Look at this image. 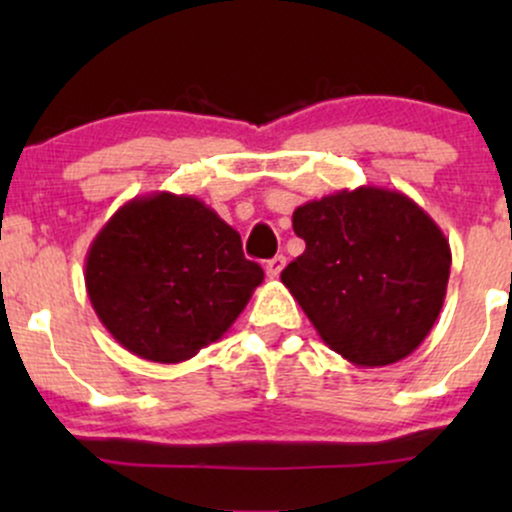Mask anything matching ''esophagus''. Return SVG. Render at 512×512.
Masks as SVG:
<instances>
[{"mask_svg": "<svg viewBox=\"0 0 512 512\" xmlns=\"http://www.w3.org/2000/svg\"><path fill=\"white\" fill-rule=\"evenodd\" d=\"M284 267H286V257L284 255H276V257H272V260H267V264H264L269 279H276V276L281 274V269H284Z\"/></svg>", "mask_w": 512, "mask_h": 512, "instance_id": "esophagus-1", "label": "esophagus"}]
</instances>
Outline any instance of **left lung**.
I'll return each mask as SVG.
<instances>
[{
    "label": "left lung",
    "mask_w": 512,
    "mask_h": 512,
    "mask_svg": "<svg viewBox=\"0 0 512 512\" xmlns=\"http://www.w3.org/2000/svg\"><path fill=\"white\" fill-rule=\"evenodd\" d=\"M305 252L281 281L320 339L358 368L419 349L448 291L445 233L399 190L361 185L293 211Z\"/></svg>",
    "instance_id": "left-lung-1"
}]
</instances>
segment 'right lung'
<instances>
[{"label":"right lung","instance_id":"obj_1","mask_svg":"<svg viewBox=\"0 0 512 512\" xmlns=\"http://www.w3.org/2000/svg\"><path fill=\"white\" fill-rule=\"evenodd\" d=\"M84 279L117 344L146 361L182 363L231 330L264 272L202 199L154 192L110 216L86 252Z\"/></svg>","mask_w":512,"mask_h":512}]
</instances>
